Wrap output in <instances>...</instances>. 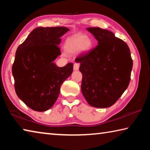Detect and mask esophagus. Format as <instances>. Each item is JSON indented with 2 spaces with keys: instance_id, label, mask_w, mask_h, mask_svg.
Here are the masks:
<instances>
[{
  "instance_id": "1",
  "label": "esophagus",
  "mask_w": 150,
  "mask_h": 150,
  "mask_svg": "<svg viewBox=\"0 0 150 150\" xmlns=\"http://www.w3.org/2000/svg\"><path fill=\"white\" fill-rule=\"evenodd\" d=\"M79 63H74V65H73V69L74 70H78L79 68Z\"/></svg>"
}]
</instances>
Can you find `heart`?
Wrapping results in <instances>:
<instances>
[{"mask_svg":"<svg viewBox=\"0 0 150 150\" xmlns=\"http://www.w3.org/2000/svg\"><path fill=\"white\" fill-rule=\"evenodd\" d=\"M92 46V42L85 35H74L66 40L65 48L69 53H76L80 50L88 51Z\"/></svg>","mask_w":150,"mask_h":150,"instance_id":"heart-1","label":"heart"}]
</instances>
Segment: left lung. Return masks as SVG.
<instances>
[{
  "label": "left lung",
  "mask_w": 150,
  "mask_h": 150,
  "mask_svg": "<svg viewBox=\"0 0 150 150\" xmlns=\"http://www.w3.org/2000/svg\"><path fill=\"white\" fill-rule=\"evenodd\" d=\"M98 45L75 59L82 73L81 91L86 100L96 108L113 105L128 88L133 66L125 42L110 31L88 28Z\"/></svg>",
  "instance_id": "1"
}]
</instances>
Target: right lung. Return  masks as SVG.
<instances>
[{
    "label": "right lung",
    "mask_w": 150,
    "mask_h": 150,
    "mask_svg": "<svg viewBox=\"0 0 150 150\" xmlns=\"http://www.w3.org/2000/svg\"><path fill=\"white\" fill-rule=\"evenodd\" d=\"M69 30L65 27L36 28L17 48L12 68L15 91L35 111L52 107L63 81L73 72V63L63 67L54 63L62 54L60 38Z\"/></svg>",
    "instance_id": "add662e5"
}]
</instances>
